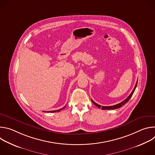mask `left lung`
<instances>
[{
    "label": "left lung",
    "mask_w": 155,
    "mask_h": 155,
    "mask_svg": "<svg viewBox=\"0 0 155 155\" xmlns=\"http://www.w3.org/2000/svg\"><path fill=\"white\" fill-rule=\"evenodd\" d=\"M137 81L136 82V85H135V87H134V88L133 89V90H132V93L130 94V95H129L125 100H124L123 102H120V103H119V104H117V105H113V106H102V107H101L100 105H99V104H96L95 102H94L92 99H91V101H92L93 103L95 105H96L98 108H101V109H103V110H114V109H116V108H120L121 107H122L123 105H124L126 103H127V102L129 101V100L130 99V97H132V94H134V92L135 91V90H136V87H137Z\"/></svg>",
    "instance_id": "8db88e82"
}]
</instances>
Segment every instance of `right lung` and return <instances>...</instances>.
<instances>
[{"instance_id": "obj_1", "label": "right lung", "mask_w": 155, "mask_h": 155, "mask_svg": "<svg viewBox=\"0 0 155 155\" xmlns=\"http://www.w3.org/2000/svg\"><path fill=\"white\" fill-rule=\"evenodd\" d=\"M65 107H64V108H61V109H59V110H53V111H47V112H59V111H61V110H62V109H64V108H65ZM45 111H44V112H45Z\"/></svg>"}]
</instances>
